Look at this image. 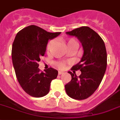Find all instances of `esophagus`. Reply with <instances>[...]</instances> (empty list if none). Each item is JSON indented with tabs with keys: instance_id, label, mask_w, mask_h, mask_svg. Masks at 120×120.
I'll return each instance as SVG.
<instances>
[{
	"instance_id": "34e87169",
	"label": "esophagus",
	"mask_w": 120,
	"mask_h": 120,
	"mask_svg": "<svg viewBox=\"0 0 120 120\" xmlns=\"http://www.w3.org/2000/svg\"><path fill=\"white\" fill-rule=\"evenodd\" d=\"M62 74H63V72L62 71H59V72H58V74H59V75H61Z\"/></svg>"
}]
</instances>
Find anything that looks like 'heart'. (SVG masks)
I'll return each mask as SVG.
<instances>
[{"mask_svg": "<svg viewBox=\"0 0 120 120\" xmlns=\"http://www.w3.org/2000/svg\"><path fill=\"white\" fill-rule=\"evenodd\" d=\"M63 42L64 43V44L67 46L68 49L71 47H72V46H77V42L76 41L75 39L72 38L64 39L63 40ZM53 44H54V40H51V41H49L47 45V46H46V51H47V52L49 51L50 49H51L52 46ZM56 65H57V67L60 69H64L65 67H66V63H63V62L57 63Z\"/></svg>", "mask_w": 120, "mask_h": 120, "instance_id": "obj_1", "label": "heart"}]
</instances>
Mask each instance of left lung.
<instances>
[{
  "label": "left lung",
  "mask_w": 120,
  "mask_h": 120,
  "mask_svg": "<svg viewBox=\"0 0 120 120\" xmlns=\"http://www.w3.org/2000/svg\"><path fill=\"white\" fill-rule=\"evenodd\" d=\"M66 34L77 37L84 54L81 61L71 70H80L79 77L71 72V80L64 86L68 96L75 100H85L92 95L100 85L107 67V52L101 37L88 26L74 29ZM74 73V71H73Z\"/></svg>",
  "instance_id": "1"
}]
</instances>
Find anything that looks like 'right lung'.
<instances>
[{"mask_svg": "<svg viewBox=\"0 0 120 120\" xmlns=\"http://www.w3.org/2000/svg\"><path fill=\"white\" fill-rule=\"evenodd\" d=\"M59 33H49L35 25L26 27L17 34L12 43V60L17 80L23 90L33 97H42L49 91L58 71L49 68L40 71L38 62L46 49L49 40Z\"/></svg>", "mask_w": 120, "mask_h": 120, "instance_id": "1", "label": "right lung"}]
</instances>
